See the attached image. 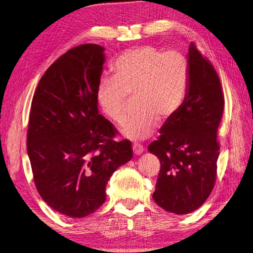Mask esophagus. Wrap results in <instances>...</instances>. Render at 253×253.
I'll return each instance as SVG.
<instances>
[{
    "label": "esophagus",
    "instance_id": "1",
    "mask_svg": "<svg viewBox=\"0 0 253 253\" xmlns=\"http://www.w3.org/2000/svg\"><path fill=\"white\" fill-rule=\"evenodd\" d=\"M132 151H133V153H134L135 155H141L142 153L144 152V147L142 146L141 144H139V143H133V145H132Z\"/></svg>",
    "mask_w": 253,
    "mask_h": 253
}]
</instances>
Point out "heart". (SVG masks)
I'll use <instances>...</instances> for the list:
<instances>
[{"instance_id":"b5f03b06","label":"heart","mask_w":253,"mask_h":253,"mask_svg":"<svg viewBox=\"0 0 253 253\" xmlns=\"http://www.w3.org/2000/svg\"><path fill=\"white\" fill-rule=\"evenodd\" d=\"M112 78H102L97 100L107 116L122 122L127 96L134 97V112L122 132L133 140L146 139L161 120L175 114L185 101L189 84V64L176 50L164 52L150 44L128 49L112 62Z\"/></svg>"}]
</instances>
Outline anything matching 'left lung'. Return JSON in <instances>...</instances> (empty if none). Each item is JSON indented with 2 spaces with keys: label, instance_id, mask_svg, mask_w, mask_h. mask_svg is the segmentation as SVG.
Segmentation results:
<instances>
[{
  "label": "left lung",
  "instance_id": "obj_1",
  "mask_svg": "<svg viewBox=\"0 0 253 253\" xmlns=\"http://www.w3.org/2000/svg\"><path fill=\"white\" fill-rule=\"evenodd\" d=\"M189 84L185 101L160 129L148 152L160 160L153 199L176 215L198 210L213 188L220 146L217 130L224 97L211 62L193 42L189 46Z\"/></svg>",
  "mask_w": 253,
  "mask_h": 253
}]
</instances>
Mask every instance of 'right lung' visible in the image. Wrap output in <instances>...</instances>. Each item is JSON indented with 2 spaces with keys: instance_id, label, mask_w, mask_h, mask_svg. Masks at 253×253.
Wrapping results in <instances>:
<instances>
[{
  "instance_id": "add662e5",
  "label": "right lung",
  "mask_w": 253,
  "mask_h": 253,
  "mask_svg": "<svg viewBox=\"0 0 253 253\" xmlns=\"http://www.w3.org/2000/svg\"><path fill=\"white\" fill-rule=\"evenodd\" d=\"M103 51L93 43L68 50L32 100L27 148L34 183L51 209L70 218L98 210L113 172L132 158L131 142L114 141L118 130L98 113Z\"/></svg>"
}]
</instances>
